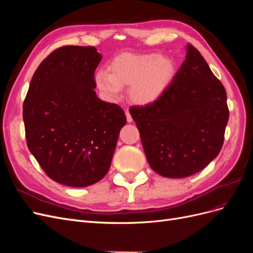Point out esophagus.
I'll list each match as a JSON object with an SVG mask.
<instances>
[{"label": "esophagus", "instance_id": "esophagus-1", "mask_svg": "<svg viewBox=\"0 0 253 253\" xmlns=\"http://www.w3.org/2000/svg\"><path fill=\"white\" fill-rule=\"evenodd\" d=\"M126 121L127 122H132L133 121V118H132V116H131V114H129V112H126Z\"/></svg>", "mask_w": 253, "mask_h": 253}]
</instances>
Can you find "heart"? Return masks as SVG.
<instances>
[{
  "mask_svg": "<svg viewBox=\"0 0 253 253\" xmlns=\"http://www.w3.org/2000/svg\"><path fill=\"white\" fill-rule=\"evenodd\" d=\"M176 75V64L170 57L124 53L115 58L109 65V74L98 72L95 84L106 101L116 102L127 86L128 99L137 105H149L171 85Z\"/></svg>",
  "mask_w": 253,
  "mask_h": 253,
  "instance_id": "heart-1",
  "label": "heart"
}]
</instances>
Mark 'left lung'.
I'll return each instance as SVG.
<instances>
[{
    "instance_id": "8db88e82",
    "label": "left lung",
    "mask_w": 253,
    "mask_h": 253,
    "mask_svg": "<svg viewBox=\"0 0 253 253\" xmlns=\"http://www.w3.org/2000/svg\"><path fill=\"white\" fill-rule=\"evenodd\" d=\"M150 167L169 178L203 170L223 147L226 89L193 45L171 85L155 102L129 109Z\"/></svg>"
}]
</instances>
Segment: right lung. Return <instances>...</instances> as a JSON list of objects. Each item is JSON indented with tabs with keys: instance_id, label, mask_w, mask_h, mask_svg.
<instances>
[{
	"instance_id": "right-lung-1",
	"label": "right lung",
	"mask_w": 253,
	"mask_h": 253,
	"mask_svg": "<svg viewBox=\"0 0 253 253\" xmlns=\"http://www.w3.org/2000/svg\"><path fill=\"white\" fill-rule=\"evenodd\" d=\"M102 56L94 46H63L42 61L23 103L27 147L49 178L87 187L108 173L120 129L119 105L96 95Z\"/></svg>"
}]
</instances>
